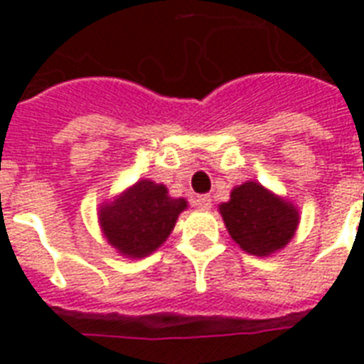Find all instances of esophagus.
<instances>
[{"mask_svg": "<svg viewBox=\"0 0 364 364\" xmlns=\"http://www.w3.org/2000/svg\"><path fill=\"white\" fill-rule=\"evenodd\" d=\"M194 205H196V208L202 211L211 210V198L210 196H205V194H202V196H196V198H194Z\"/></svg>", "mask_w": 364, "mask_h": 364, "instance_id": "1", "label": "esophagus"}]
</instances>
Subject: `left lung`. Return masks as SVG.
Returning a JSON list of instances; mask_svg holds the SVG:
<instances>
[{
  "mask_svg": "<svg viewBox=\"0 0 364 364\" xmlns=\"http://www.w3.org/2000/svg\"><path fill=\"white\" fill-rule=\"evenodd\" d=\"M225 227L249 255L270 257L293 240L300 223L299 208L257 181L232 188L230 200L219 205Z\"/></svg>",
  "mask_w": 364,
  "mask_h": 364,
  "instance_id": "obj_1",
  "label": "left lung"
}]
</instances>
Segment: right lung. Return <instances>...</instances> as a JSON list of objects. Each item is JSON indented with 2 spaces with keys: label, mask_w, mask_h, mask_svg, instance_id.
Wrapping results in <instances>:
<instances>
[{
  "label": "right lung",
  "mask_w": 364,
  "mask_h": 364,
  "mask_svg": "<svg viewBox=\"0 0 364 364\" xmlns=\"http://www.w3.org/2000/svg\"><path fill=\"white\" fill-rule=\"evenodd\" d=\"M187 205L185 198L170 196L162 183L139 179L100 205V228L117 253L143 259L168 240Z\"/></svg>",
  "instance_id": "obj_1"
}]
</instances>
